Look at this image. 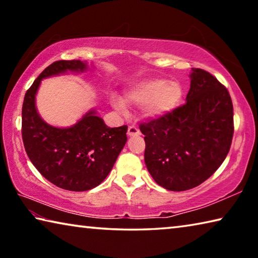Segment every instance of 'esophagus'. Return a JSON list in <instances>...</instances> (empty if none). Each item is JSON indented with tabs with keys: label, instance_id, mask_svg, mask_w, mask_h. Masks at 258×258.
<instances>
[{
	"label": "esophagus",
	"instance_id": "esophagus-1",
	"mask_svg": "<svg viewBox=\"0 0 258 258\" xmlns=\"http://www.w3.org/2000/svg\"><path fill=\"white\" fill-rule=\"evenodd\" d=\"M127 134L130 135V137H133V135H139L140 134V130L135 125H131V126H128Z\"/></svg>",
	"mask_w": 258,
	"mask_h": 258
}]
</instances>
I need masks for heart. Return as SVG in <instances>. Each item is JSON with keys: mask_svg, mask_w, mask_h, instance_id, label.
<instances>
[{"mask_svg": "<svg viewBox=\"0 0 258 258\" xmlns=\"http://www.w3.org/2000/svg\"><path fill=\"white\" fill-rule=\"evenodd\" d=\"M182 86L178 82L165 78H152L135 84L125 94V102L132 106H142L147 117H160L173 111L181 102ZM113 106L124 110V103L119 100L113 101Z\"/></svg>", "mask_w": 258, "mask_h": 258, "instance_id": "obj_1", "label": "heart"}]
</instances>
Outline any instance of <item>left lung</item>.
I'll return each instance as SVG.
<instances>
[{
	"instance_id": "obj_1",
	"label": "left lung",
	"mask_w": 258,
	"mask_h": 258,
	"mask_svg": "<svg viewBox=\"0 0 258 258\" xmlns=\"http://www.w3.org/2000/svg\"><path fill=\"white\" fill-rule=\"evenodd\" d=\"M145 161L154 180L171 191H185L211 177L232 143L233 104L226 87L200 68H192L186 102L140 124Z\"/></svg>"
}]
</instances>
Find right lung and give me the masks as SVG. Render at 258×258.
I'll use <instances>...</instances> for the list:
<instances>
[{"instance_id": "add662e5", "label": "right lung", "mask_w": 258, "mask_h": 258, "mask_svg": "<svg viewBox=\"0 0 258 258\" xmlns=\"http://www.w3.org/2000/svg\"><path fill=\"white\" fill-rule=\"evenodd\" d=\"M81 60L51 63L25 94L21 135L30 161L47 181L61 189L86 191L98 186L123 149L127 125L110 128L94 111L87 112L72 127L58 128L41 119L35 108V94L41 80L67 71L83 72Z\"/></svg>"}]
</instances>
